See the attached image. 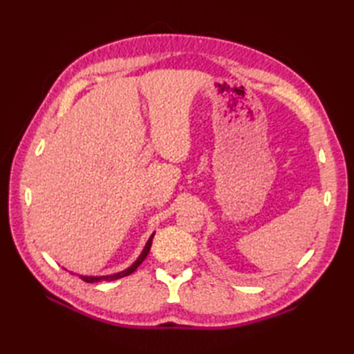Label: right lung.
Segmentation results:
<instances>
[{"instance_id":"1","label":"right lung","mask_w":354,"mask_h":354,"mask_svg":"<svg viewBox=\"0 0 354 354\" xmlns=\"http://www.w3.org/2000/svg\"><path fill=\"white\" fill-rule=\"evenodd\" d=\"M152 239H153V234L150 236V239L147 240L145 250H142V252H141L140 257L137 259V261H135L133 265H132L131 268H127L126 270H122V272L114 274V275H106V277H84V275H82L80 278H82V280H84V281H86V283H97V281H100V280H117V278H122V277H126V275L132 274L133 270L141 265L142 260H145V259L147 257V254H149V251H150V246H152Z\"/></svg>"}]
</instances>
